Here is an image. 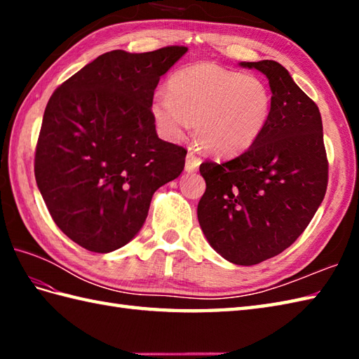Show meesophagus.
Listing matches in <instances>:
<instances>
[{"label": "esophagus", "mask_w": 359, "mask_h": 359, "mask_svg": "<svg viewBox=\"0 0 359 359\" xmlns=\"http://www.w3.org/2000/svg\"><path fill=\"white\" fill-rule=\"evenodd\" d=\"M201 163H202L201 157H197L194 151H188V154H187V163H185V170H187L188 172H194V171H197V168H199V165H201Z\"/></svg>", "instance_id": "1"}]
</instances>
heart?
<instances>
[{
    "mask_svg": "<svg viewBox=\"0 0 359 359\" xmlns=\"http://www.w3.org/2000/svg\"><path fill=\"white\" fill-rule=\"evenodd\" d=\"M271 103L270 88L256 75L197 63L171 75L166 93L152 98L151 116L166 140H180L194 121L196 137L205 148L231 156L259 139Z\"/></svg>",
    "mask_w": 359,
    "mask_h": 359,
    "instance_id": "obj_1",
    "label": "heart"
}]
</instances>
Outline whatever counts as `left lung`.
<instances>
[{"instance_id": "left-lung-1", "label": "left lung", "mask_w": 359, "mask_h": 359, "mask_svg": "<svg viewBox=\"0 0 359 359\" xmlns=\"http://www.w3.org/2000/svg\"><path fill=\"white\" fill-rule=\"evenodd\" d=\"M241 66L269 79V123L241 156L201 165L207 189L197 217L220 256L255 265L282 253L306 230L325 196L329 162L318 106L285 67L273 60Z\"/></svg>"}]
</instances>
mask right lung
Masks as SVG:
<instances>
[{
    "label": "right lung",
    "mask_w": 359,
    "mask_h": 359,
    "mask_svg": "<svg viewBox=\"0 0 359 359\" xmlns=\"http://www.w3.org/2000/svg\"><path fill=\"white\" fill-rule=\"evenodd\" d=\"M188 50H111L49 98L35 149V180L53 222L94 253L140 231L157 189L184 171L187 149L158 139L151 102Z\"/></svg>",
    "instance_id": "obj_1"
}]
</instances>
